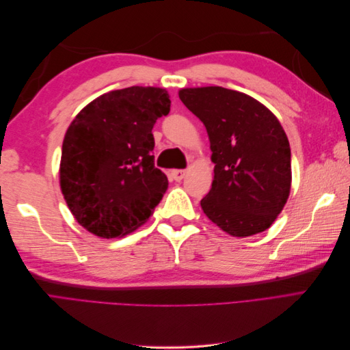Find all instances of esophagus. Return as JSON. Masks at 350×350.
<instances>
[{
	"mask_svg": "<svg viewBox=\"0 0 350 350\" xmlns=\"http://www.w3.org/2000/svg\"><path fill=\"white\" fill-rule=\"evenodd\" d=\"M171 175H172V178L175 179L176 183H181L183 179H184V176H185V171H184V169H174V171L171 172Z\"/></svg>",
	"mask_w": 350,
	"mask_h": 350,
	"instance_id": "1",
	"label": "esophagus"
}]
</instances>
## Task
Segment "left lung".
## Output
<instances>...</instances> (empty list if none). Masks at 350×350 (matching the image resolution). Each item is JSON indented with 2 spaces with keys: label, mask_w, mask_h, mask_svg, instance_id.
Masks as SVG:
<instances>
[{
  "label": "left lung",
  "mask_w": 350,
  "mask_h": 350,
  "mask_svg": "<svg viewBox=\"0 0 350 350\" xmlns=\"http://www.w3.org/2000/svg\"><path fill=\"white\" fill-rule=\"evenodd\" d=\"M204 124L215 179L200 201L204 215L232 237L260 234L291 193V147L279 120L245 93L219 86L179 90Z\"/></svg>",
  "instance_id": "obj_1"
}]
</instances>
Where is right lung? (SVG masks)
<instances>
[{"label":"right lung","instance_id":"add662e5","mask_svg":"<svg viewBox=\"0 0 350 350\" xmlns=\"http://www.w3.org/2000/svg\"><path fill=\"white\" fill-rule=\"evenodd\" d=\"M165 89L133 86L83 108L62 142L59 184L79 224L100 238L131 234L167 189L154 166L153 125L169 113Z\"/></svg>","mask_w":350,"mask_h":350}]
</instances>
